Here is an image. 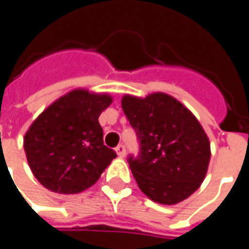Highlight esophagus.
Wrapping results in <instances>:
<instances>
[{
	"label": "esophagus",
	"instance_id": "34e87169",
	"mask_svg": "<svg viewBox=\"0 0 249 249\" xmlns=\"http://www.w3.org/2000/svg\"><path fill=\"white\" fill-rule=\"evenodd\" d=\"M116 153L119 155V157H124L125 156V146L123 144L116 146Z\"/></svg>",
	"mask_w": 249,
	"mask_h": 249
}]
</instances>
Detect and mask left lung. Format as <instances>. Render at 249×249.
I'll return each instance as SVG.
<instances>
[{"label":"left lung","mask_w":249,"mask_h":249,"mask_svg":"<svg viewBox=\"0 0 249 249\" xmlns=\"http://www.w3.org/2000/svg\"><path fill=\"white\" fill-rule=\"evenodd\" d=\"M121 107L140 141L129 167L141 192L164 205L188 198L205 178L211 144L195 114L167 93L125 94Z\"/></svg>","instance_id":"obj_1"}]
</instances>
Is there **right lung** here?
<instances>
[{"mask_svg":"<svg viewBox=\"0 0 249 249\" xmlns=\"http://www.w3.org/2000/svg\"><path fill=\"white\" fill-rule=\"evenodd\" d=\"M108 93L73 89L32 123L24 137L26 160L46 189L62 195L85 191L117 156L104 145L98 117L112 104Z\"/></svg>","mask_w":249,"mask_h":249,"instance_id":"add662e5","label":"right lung"}]
</instances>
